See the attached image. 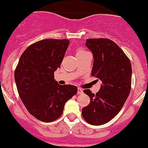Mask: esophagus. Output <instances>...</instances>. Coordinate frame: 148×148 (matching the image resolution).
<instances>
[{
	"label": "esophagus",
	"mask_w": 148,
	"mask_h": 148,
	"mask_svg": "<svg viewBox=\"0 0 148 148\" xmlns=\"http://www.w3.org/2000/svg\"><path fill=\"white\" fill-rule=\"evenodd\" d=\"M83 93V90L80 88H77V94H80Z\"/></svg>",
	"instance_id": "1"
}]
</instances>
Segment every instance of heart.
Returning <instances> with one entry per match:
<instances>
[{"label":"heart","instance_id":"1","mask_svg":"<svg viewBox=\"0 0 148 148\" xmlns=\"http://www.w3.org/2000/svg\"><path fill=\"white\" fill-rule=\"evenodd\" d=\"M87 53H88V52H86V51L85 50V49H83V48H77V50H76V55H77V57L86 55V54Z\"/></svg>","mask_w":148,"mask_h":148}]
</instances>
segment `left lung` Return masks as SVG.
<instances>
[{
  "label": "left lung",
  "instance_id": "1",
  "mask_svg": "<svg viewBox=\"0 0 148 148\" xmlns=\"http://www.w3.org/2000/svg\"><path fill=\"white\" fill-rule=\"evenodd\" d=\"M86 45L93 55L91 76L102 84L94 94L83 90L90 97V103L82 109L83 119L92 125H102L113 119L123 107L130 95L132 66L128 57L111 39H86Z\"/></svg>",
  "mask_w": 148,
  "mask_h": 148
}]
</instances>
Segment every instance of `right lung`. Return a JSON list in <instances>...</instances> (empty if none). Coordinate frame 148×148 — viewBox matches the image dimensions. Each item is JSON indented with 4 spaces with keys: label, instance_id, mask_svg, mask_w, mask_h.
I'll return each mask as SVG.
<instances>
[{
    "label": "right lung",
    "instance_id": "1",
    "mask_svg": "<svg viewBox=\"0 0 148 148\" xmlns=\"http://www.w3.org/2000/svg\"><path fill=\"white\" fill-rule=\"evenodd\" d=\"M70 41L46 39L28 47L14 72L18 95L28 112L38 120L51 122L62 115L65 103L77 93L73 85L54 79Z\"/></svg>",
    "mask_w": 148,
    "mask_h": 148
}]
</instances>
